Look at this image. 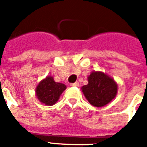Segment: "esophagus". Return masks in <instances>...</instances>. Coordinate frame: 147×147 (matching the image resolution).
Masks as SVG:
<instances>
[{
	"instance_id": "34e87169",
	"label": "esophagus",
	"mask_w": 147,
	"mask_h": 147,
	"mask_svg": "<svg viewBox=\"0 0 147 147\" xmlns=\"http://www.w3.org/2000/svg\"><path fill=\"white\" fill-rule=\"evenodd\" d=\"M79 82H76V83H71L70 84V86H79Z\"/></svg>"
}]
</instances>
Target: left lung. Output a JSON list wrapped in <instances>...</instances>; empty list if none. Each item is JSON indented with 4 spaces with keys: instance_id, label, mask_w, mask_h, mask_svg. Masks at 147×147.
I'll return each mask as SVG.
<instances>
[{
    "instance_id": "left-lung-1",
    "label": "left lung",
    "mask_w": 147,
    "mask_h": 147,
    "mask_svg": "<svg viewBox=\"0 0 147 147\" xmlns=\"http://www.w3.org/2000/svg\"><path fill=\"white\" fill-rule=\"evenodd\" d=\"M82 90L90 104L95 107H102L116 97L117 85L105 73L94 71L88 77V84L83 86Z\"/></svg>"
}]
</instances>
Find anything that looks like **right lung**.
<instances>
[{"mask_svg":"<svg viewBox=\"0 0 147 147\" xmlns=\"http://www.w3.org/2000/svg\"><path fill=\"white\" fill-rule=\"evenodd\" d=\"M66 89V86L61 83L55 82L53 77L48 76L42 80L36 88L38 99L46 105H54L61 94Z\"/></svg>","mask_w":147,"mask_h":147,"instance_id":"add662e5","label":"right lung"}]
</instances>
